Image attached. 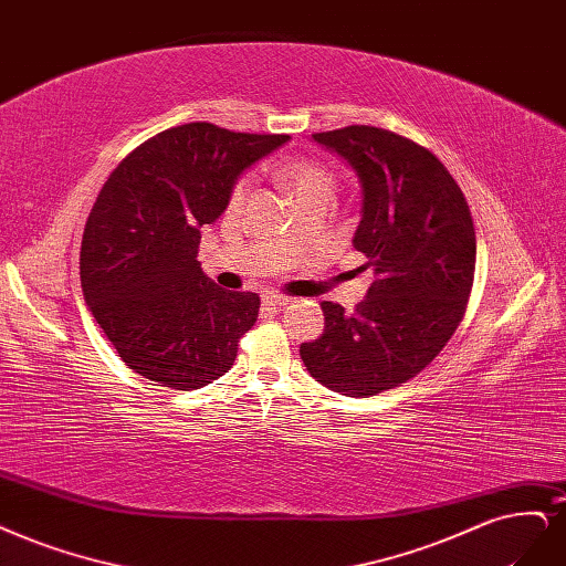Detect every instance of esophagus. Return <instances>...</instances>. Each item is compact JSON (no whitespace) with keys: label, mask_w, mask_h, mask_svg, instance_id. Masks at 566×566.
<instances>
[{"label":"esophagus","mask_w":566,"mask_h":566,"mask_svg":"<svg viewBox=\"0 0 566 566\" xmlns=\"http://www.w3.org/2000/svg\"><path fill=\"white\" fill-rule=\"evenodd\" d=\"M262 302L266 306H274V308H281V306H287L292 302V297H285V295H279V292H266V295L262 297Z\"/></svg>","instance_id":"34e87169"}]
</instances>
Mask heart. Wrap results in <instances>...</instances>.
Returning <instances> with one entry per match:
<instances>
[{
    "mask_svg": "<svg viewBox=\"0 0 566 566\" xmlns=\"http://www.w3.org/2000/svg\"><path fill=\"white\" fill-rule=\"evenodd\" d=\"M281 180L285 182V187L295 193V199L300 201V206L316 201V199H329L333 201V193L337 187V178L335 172L329 170L325 164L308 159V157H292L287 161L281 164L279 168ZM250 193V178L243 175L231 187L229 193V203L231 208H239L245 203Z\"/></svg>",
    "mask_w": 566,
    "mask_h": 566,
    "instance_id": "b5f03b06",
    "label": "heart"
}]
</instances>
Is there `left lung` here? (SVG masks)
<instances>
[{"mask_svg":"<svg viewBox=\"0 0 566 566\" xmlns=\"http://www.w3.org/2000/svg\"><path fill=\"white\" fill-rule=\"evenodd\" d=\"M356 170L363 189L354 248L375 269L346 314L323 302V335L300 346L308 375L348 398L417 377L463 321L475 274V227L457 180L433 151L377 126L311 135Z\"/></svg>","mask_w":566,"mask_h":566,"instance_id":"obj_1","label":"left lung"}]
</instances>
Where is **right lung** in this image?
<instances>
[{
  "mask_svg": "<svg viewBox=\"0 0 566 566\" xmlns=\"http://www.w3.org/2000/svg\"><path fill=\"white\" fill-rule=\"evenodd\" d=\"M287 140L208 122L175 126L133 149L97 193L80 255L84 300L145 379L191 391L237 360L260 297L203 274L201 227L222 216L241 172Z\"/></svg>",
  "mask_w": 566,
  "mask_h": 566,
  "instance_id": "1",
  "label": "right lung"
}]
</instances>
